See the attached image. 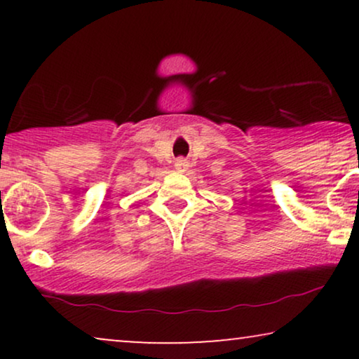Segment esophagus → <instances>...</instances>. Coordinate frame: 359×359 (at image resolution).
<instances>
[{"instance_id": "esophagus-1", "label": "esophagus", "mask_w": 359, "mask_h": 359, "mask_svg": "<svg viewBox=\"0 0 359 359\" xmlns=\"http://www.w3.org/2000/svg\"><path fill=\"white\" fill-rule=\"evenodd\" d=\"M175 166L178 171H186V168H188V161H186L184 158H180V160H176Z\"/></svg>"}]
</instances>
